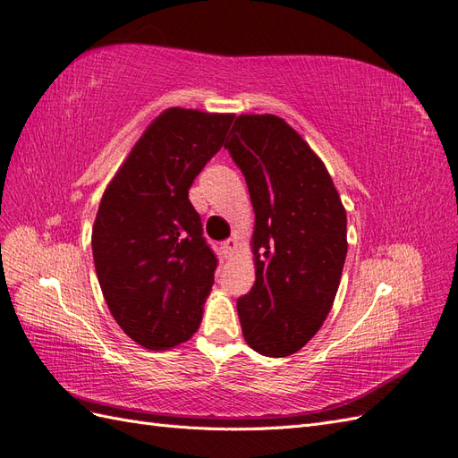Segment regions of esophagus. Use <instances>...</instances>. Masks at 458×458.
<instances>
[{"label": "esophagus", "mask_w": 458, "mask_h": 458, "mask_svg": "<svg viewBox=\"0 0 458 458\" xmlns=\"http://www.w3.org/2000/svg\"><path fill=\"white\" fill-rule=\"evenodd\" d=\"M236 245H238V242L233 240V238H230V240H226V242H222V245H220L222 257H225V259H230V257L233 255V251H236Z\"/></svg>", "instance_id": "1"}]
</instances>
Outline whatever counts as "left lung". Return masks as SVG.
Wrapping results in <instances>:
<instances>
[{"mask_svg": "<svg viewBox=\"0 0 458 458\" xmlns=\"http://www.w3.org/2000/svg\"><path fill=\"white\" fill-rule=\"evenodd\" d=\"M225 143L255 210V284L238 298L245 343L271 358L321 329L346 259V210L321 158L283 117L238 115Z\"/></svg>", "mask_w": 458, "mask_h": 458, "instance_id": "8db88e82", "label": "left lung"}]
</instances>
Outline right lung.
<instances>
[{
	"mask_svg": "<svg viewBox=\"0 0 458 458\" xmlns=\"http://www.w3.org/2000/svg\"><path fill=\"white\" fill-rule=\"evenodd\" d=\"M232 114L168 108L129 152L102 195L92 257L110 313L148 350L190 341L215 284L190 187L225 143Z\"/></svg>",
	"mask_w": 458,
	"mask_h": 458,
	"instance_id": "add662e5",
	"label": "right lung"
}]
</instances>
